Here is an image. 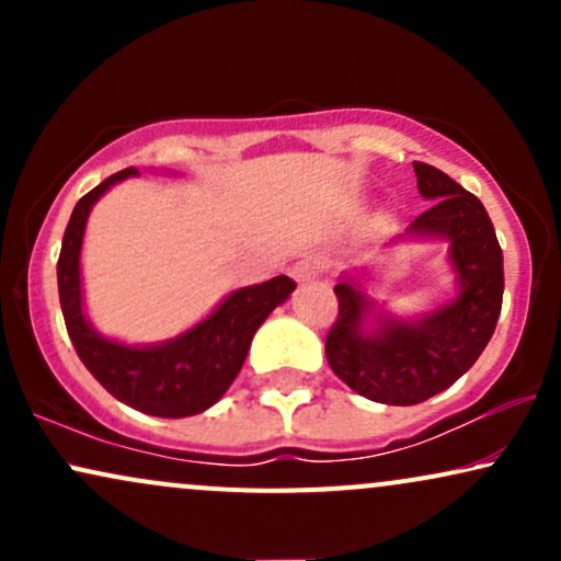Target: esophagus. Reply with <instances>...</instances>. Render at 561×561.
<instances>
[{
    "instance_id": "obj_1",
    "label": "esophagus",
    "mask_w": 561,
    "mask_h": 561,
    "mask_svg": "<svg viewBox=\"0 0 561 561\" xmlns=\"http://www.w3.org/2000/svg\"><path fill=\"white\" fill-rule=\"evenodd\" d=\"M327 268H330V261L321 259V255H302V259L289 268V274H293L295 282H311L324 274Z\"/></svg>"
}]
</instances>
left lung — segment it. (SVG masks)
<instances>
[{
    "mask_svg": "<svg viewBox=\"0 0 561 561\" xmlns=\"http://www.w3.org/2000/svg\"><path fill=\"white\" fill-rule=\"evenodd\" d=\"M416 186L433 199L405 229L409 237L448 240L459 295L437 311L403 321L377 311L353 276L334 285L337 319L327 334V362L369 401L414 405L472 369L491 343L504 300V255L482 203L435 165L414 163ZM376 321L368 324V317Z\"/></svg>",
    "mask_w": 561,
    "mask_h": 561,
    "instance_id": "left-lung-1",
    "label": "left lung"
}]
</instances>
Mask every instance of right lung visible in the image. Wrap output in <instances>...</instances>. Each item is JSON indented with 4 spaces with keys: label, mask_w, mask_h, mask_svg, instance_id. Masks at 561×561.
I'll return each mask as SVG.
<instances>
[{
    "label": "right lung",
    "mask_w": 561,
    "mask_h": 561,
    "mask_svg": "<svg viewBox=\"0 0 561 561\" xmlns=\"http://www.w3.org/2000/svg\"><path fill=\"white\" fill-rule=\"evenodd\" d=\"M137 173V169L113 173L76 203L62 234L57 289L70 343L96 382L141 414L182 420L210 409L229 390L248 358L253 334L268 313L289 298L295 282L282 274L263 285L237 289L208 319L169 343L137 347L102 337L83 317L79 266L83 229L96 199L113 184Z\"/></svg>",
    "instance_id": "add662e5"
}]
</instances>
